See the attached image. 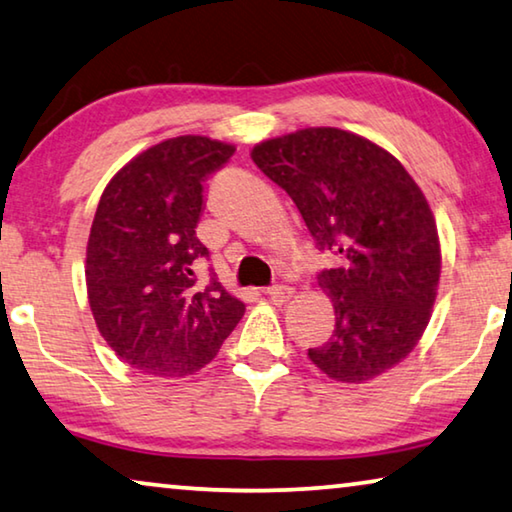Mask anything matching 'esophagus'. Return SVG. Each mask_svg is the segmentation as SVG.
I'll return each instance as SVG.
<instances>
[{"instance_id": "1", "label": "esophagus", "mask_w": 512, "mask_h": 512, "mask_svg": "<svg viewBox=\"0 0 512 512\" xmlns=\"http://www.w3.org/2000/svg\"><path fill=\"white\" fill-rule=\"evenodd\" d=\"M292 294H294V289L287 287V285H278V287L266 289V296H269L271 303H276V305H282L285 301L292 299Z\"/></svg>"}]
</instances>
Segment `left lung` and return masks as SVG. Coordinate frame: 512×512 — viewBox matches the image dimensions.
I'll return each instance as SVG.
<instances>
[{"label": "left lung", "instance_id": "1", "mask_svg": "<svg viewBox=\"0 0 512 512\" xmlns=\"http://www.w3.org/2000/svg\"><path fill=\"white\" fill-rule=\"evenodd\" d=\"M292 197L322 250L338 255L317 285L335 329L308 358L326 377L365 384L411 354L427 329L441 276V243L423 190L368 137L317 126L250 151Z\"/></svg>", "mask_w": 512, "mask_h": 512}]
</instances>
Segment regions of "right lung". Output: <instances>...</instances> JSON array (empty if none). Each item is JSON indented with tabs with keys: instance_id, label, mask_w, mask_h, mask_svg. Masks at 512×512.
<instances>
[{
	"instance_id": "right-lung-1",
	"label": "right lung",
	"mask_w": 512,
	"mask_h": 512,
	"mask_svg": "<svg viewBox=\"0 0 512 512\" xmlns=\"http://www.w3.org/2000/svg\"><path fill=\"white\" fill-rule=\"evenodd\" d=\"M234 149L170 137L128 160L98 202L85 262L91 315L112 352L144 375H193L246 312L218 280L195 285V266L209 257L195 234L202 181Z\"/></svg>"
}]
</instances>
